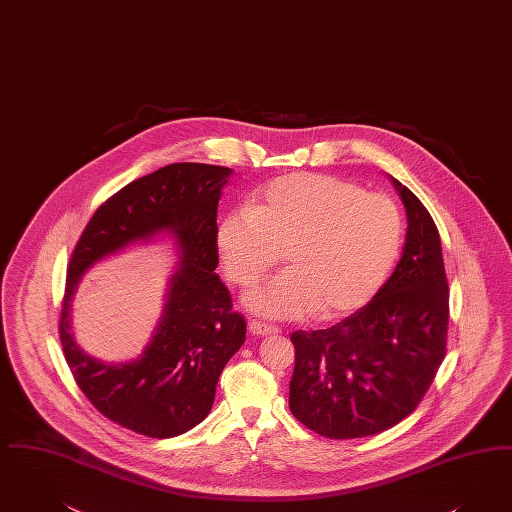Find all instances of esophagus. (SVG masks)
<instances>
[{
  "label": "esophagus",
  "instance_id": "obj_1",
  "mask_svg": "<svg viewBox=\"0 0 512 512\" xmlns=\"http://www.w3.org/2000/svg\"><path fill=\"white\" fill-rule=\"evenodd\" d=\"M249 331L253 335H278L280 328L278 326H272V324H266V322H259V320H251L249 322Z\"/></svg>",
  "mask_w": 512,
  "mask_h": 512
}]
</instances>
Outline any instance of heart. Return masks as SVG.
Instances as JSON below:
<instances>
[{
  "label": "heart",
  "instance_id": "1",
  "mask_svg": "<svg viewBox=\"0 0 512 512\" xmlns=\"http://www.w3.org/2000/svg\"><path fill=\"white\" fill-rule=\"evenodd\" d=\"M402 244V217L389 196L333 175L293 173L263 186L249 209L225 215L217 249L232 284H255L246 307L272 318L316 310L335 320L362 307L383 284Z\"/></svg>",
  "mask_w": 512,
  "mask_h": 512
}]
</instances>
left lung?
<instances>
[{"label": "left lung", "instance_id": "obj_1", "mask_svg": "<svg viewBox=\"0 0 512 512\" xmlns=\"http://www.w3.org/2000/svg\"><path fill=\"white\" fill-rule=\"evenodd\" d=\"M408 215L402 259L366 307L328 329L295 331L289 409L331 440L390 429L419 406L446 356L450 289L427 207L392 179Z\"/></svg>", "mask_w": 512, "mask_h": 512}]
</instances>
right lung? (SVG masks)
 <instances>
[{"instance_id": "obj_1", "label": "right lung", "mask_w": 512, "mask_h": 512, "mask_svg": "<svg viewBox=\"0 0 512 512\" xmlns=\"http://www.w3.org/2000/svg\"><path fill=\"white\" fill-rule=\"evenodd\" d=\"M230 167L171 164L123 186L89 219L72 251L62 297L64 358L78 387L106 419L148 438H171L202 423L226 362L246 341V320L232 310L221 278L217 205ZM171 229L182 265L153 341L133 363L103 365L75 345L69 301L82 272L133 241Z\"/></svg>"}]
</instances>
